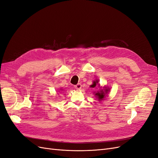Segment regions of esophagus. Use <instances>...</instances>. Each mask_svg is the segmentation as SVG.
<instances>
[{"instance_id": "34e87169", "label": "esophagus", "mask_w": 158, "mask_h": 158, "mask_svg": "<svg viewBox=\"0 0 158 158\" xmlns=\"http://www.w3.org/2000/svg\"><path fill=\"white\" fill-rule=\"evenodd\" d=\"M74 88L77 89H80L81 88H82V85H81V84H78L74 85Z\"/></svg>"}]
</instances>
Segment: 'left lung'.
Returning <instances> with one entry per match:
<instances>
[{"label":"left lung","instance_id":"8db88e82","mask_svg":"<svg viewBox=\"0 0 158 158\" xmlns=\"http://www.w3.org/2000/svg\"><path fill=\"white\" fill-rule=\"evenodd\" d=\"M99 81L98 80H95V81L93 82V84H92L90 85L91 88H95L97 84H98ZM104 89H102L101 90L98 91L96 93H94L95 95L97 97V98H98V100L99 101H102L103 99H104L105 97H106V95L107 94V93L109 92V88H107V87H103Z\"/></svg>","mask_w":158,"mask_h":158}]
</instances>
